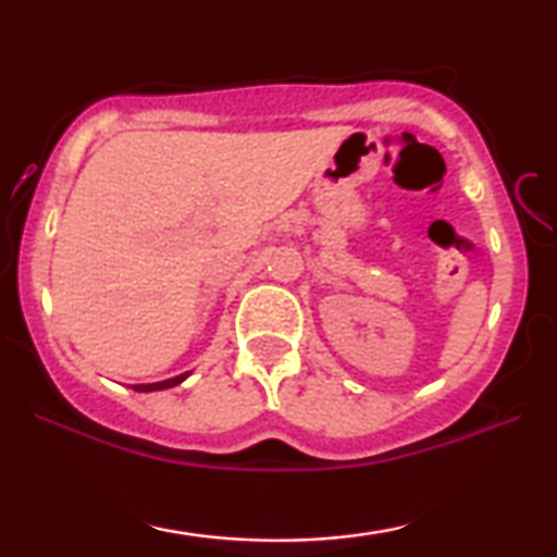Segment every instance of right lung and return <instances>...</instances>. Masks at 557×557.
Instances as JSON below:
<instances>
[{"mask_svg":"<svg viewBox=\"0 0 557 557\" xmlns=\"http://www.w3.org/2000/svg\"><path fill=\"white\" fill-rule=\"evenodd\" d=\"M187 375H189V372H185V375H177V377H170V380H162V383H151V385H134V391H139V393L166 391V387H174V385H180L182 380H185Z\"/></svg>","mask_w":557,"mask_h":557,"instance_id":"obj_1","label":"right lung"}]
</instances>
